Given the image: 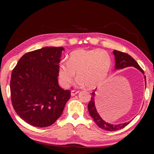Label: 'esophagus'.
Segmentation results:
<instances>
[{
    "instance_id": "1",
    "label": "esophagus",
    "mask_w": 154,
    "mask_h": 154,
    "mask_svg": "<svg viewBox=\"0 0 154 154\" xmlns=\"http://www.w3.org/2000/svg\"><path fill=\"white\" fill-rule=\"evenodd\" d=\"M77 93H79V91H77V90H72L71 94V96H75V95H76Z\"/></svg>"
}]
</instances>
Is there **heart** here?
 I'll list each match as a JSON object with an SVG mask.
<instances>
[{"label":"heart","instance_id":"heart-1","mask_svg":"<svg viewBox=\"0 0 154 154\" xmlns=\"http://www.w3.org/2000/svg\"><path fill=\"white\" fill-rule=\"evenodd\" d=\"M112 63L111 56L104 49H75L69 54L68 62L62 61L58 65L59 84L69 88L77 72L78 85L94 89L107 78Z\"/></svg>","mask_w":154,"mask_h":154}]
</instances>
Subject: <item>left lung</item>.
<instances>
[{
	"label": "left lung",
	"instance_id": "obj_1",
	"mask_svg": "<svg viewBox=\"0 0 154 154\" xmlns=\"http://www.w3.org/2000/svg\"><path fill=\"white\" fill-rule=\"evenodd\" d=\"M113 53L115 56V60H116V69H122L124 68L129 67V66H133L136 68L138 70L144 74V71L140 67L139 64L137 63V61L134 59L132 58L131 56L126 53H124V52L114 50ZM145 82L146 83V77L145 75ZM92 97H91V100L90 101L89 104L88 105V111H89V113L92 118L95 122L96 125L100 128L103 130H107V131H116V130L122 129L126 126L128 124H129L130 122H125L124 124H109L101 118L100 115L98 114L96 110L95 106V102H94V96H95V92H92Z\"/></svg>",
	"mask_w": 154,
	"mask_h": 154
}]
</instances>
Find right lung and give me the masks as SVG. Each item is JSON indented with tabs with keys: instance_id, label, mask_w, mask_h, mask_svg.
Masks as SVG:
<instances>
[{
	"instance_id": "add662e5",
	"label": "right lung",
	"mask_w": 154,
	"mask_h": 154,
	"mask_svg": "<svg viewBox=\"0 0 154 154\" xmlns=\"http://www.w3.org/2000/svg\"><path fill=\"white\" fill-rule=\"evenodd\" d=\"M62 47H45L25 54L13 70L10 90L13 106L23 120L39 128L53 124L71 97L59 86L58 69Z\"/></svg>"
}]
</instances>
